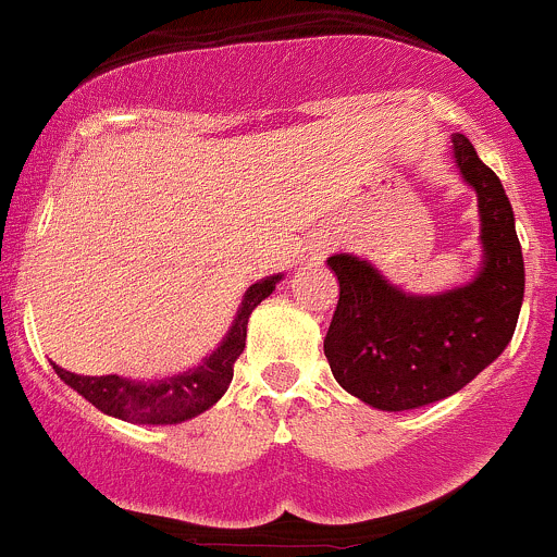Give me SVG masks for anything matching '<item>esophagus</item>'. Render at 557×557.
Segmentation results:
<instances>
[{
    "mask_svg": "<svg viewBox=\"0 0 557 557\" xmlns=\"http://www.w3.org/2000/svg\"><path fill=\"white\" fill-rule=\"evenodd\" d=\"M326 249H330V244H326V242L313 244V247H310V261H321V258L326 255Z\"/></svg>",
    "mask_w": 557,
    "mask_h": 557,
    "instance_id": "34e87169",
    "label": "esophagus"
}]
</instances>
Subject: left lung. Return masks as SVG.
<instances>
[{
    "mask_svg": "<svg viewBox=\"0 0 557 557\" xmlns=\"http://www.w3.org/2000/svg\"><path fill=\"white\" fill-rule=\"evenodd\" d=\"M450 139L481 220V267L470 283L407 294L360 255L326 258L341 283L324 341L332 376L382 412L429 407L459 393L506 351L522 310L524 261L506 189L465 134Z\"/></svg>",
    "mask_w": 557,
    "mask_h": 557,
    "instance_id": "obj_1",
    "label": "left lung"
}]
</instances>
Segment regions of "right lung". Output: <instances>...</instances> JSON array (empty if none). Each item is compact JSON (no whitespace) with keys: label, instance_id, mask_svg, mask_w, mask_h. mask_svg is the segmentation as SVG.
Instances as JSON below:
<instances>
[{"label":"right lung","instance_id":"1","mask_svg":"<svg viewBox=\"0 0 557 557\" xmlns=\"http://www.w3.org/2000/svg\"><path fill=\"white\" fill-rule=\"evenodd\" d=\"M280 280H283V274H272V277L258 280L244 290L242 305H238L231 330L225 332L220 346L189 371L145 382V379H126L117 376V373H112V376H79V373L54 366L57 376L67 387L76 389L85 401L101 409L103 414L126 420V423L175 425L197 418L200 412L214 407L225 396V389L231 387L233 362L244 351L249 315L272 294Z\"/></svg>","mask_w":557,"mask_h":557}]
</instances>
